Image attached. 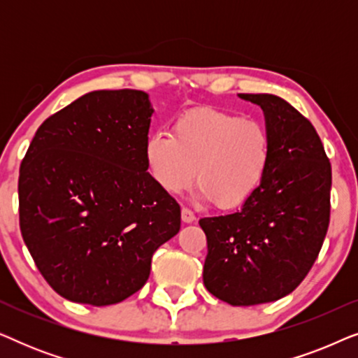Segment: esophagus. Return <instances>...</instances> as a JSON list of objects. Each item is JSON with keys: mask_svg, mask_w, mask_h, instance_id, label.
<instances>
[{"mask_svg": "<svg viewBox=\"0 0 358 358\" xmlns=\"http://www.w3.org/2000/svg\"><path fill=\"white\" fill-rule=\"evenodd\" d=\"M180 217H182V222L184 223H192L194 220H195V215H194L192 210H189V208H185V207L180 210Z\"/></svg>", "mask_w": 358, "mask_h": 358, "instance_id": "34e87169", "label": "esophagus"}]
</instances>
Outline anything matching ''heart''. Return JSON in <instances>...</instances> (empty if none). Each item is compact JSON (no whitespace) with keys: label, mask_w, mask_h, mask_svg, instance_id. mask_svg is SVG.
<instances>
[{"label":"heart","mask_w":358,"mask_h":358,"mask_svg":"<svg viewBox=\"0 0 358 358\" xmlns=\"http://www.w3.org/2000/svg\"><path fill=\"white\" fill-rule=\"evenodd\" d=\"M171 131L145 143L150 174L168 194L184 192L195 179L200 197L229 210L248 202L266 178L272 145L261 120L197 107L180 114Z\"/></svg>","instance_id":"heart-1"}]
</instances>
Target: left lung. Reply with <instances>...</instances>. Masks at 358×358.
<instances>
[{"mask_svg":"<svg viewBox=\"0 0 358 358\" xmlns=\"http://www.w3.org/2000/svg\"><path fill=\"white\" fill-rule=\"evenodd\" d=\"M261 106L271 164L243 208L200 218L207 236L203 283L218 300L252 306L280 300L303 282L331 217V163L317 131L273 94H239Z\"/></svg>","mask_w":358,"mask_h":358,"instance_id":"8db88e82","label":"left lung"}]
</instances>
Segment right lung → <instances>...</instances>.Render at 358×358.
<instances>
[{
  "mask_svg": "<svg viewBox=\"0 0 358 358\" xmlns=\"http://www.w3.org/2000/svg\"><path fill=\"white\" fill-rule=\"evenodd\" d=\"M153 109L136 90L81 96L38 127L19 169V227L58 295L107 306L145 285L180 229V207L148 173Z\"/></svg>",
  "mask_w": 358,
  "mask_h": 358,
  "instance_id": "1",
  "label": "right lung"
}]
</instances>
